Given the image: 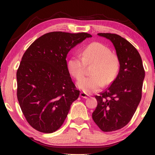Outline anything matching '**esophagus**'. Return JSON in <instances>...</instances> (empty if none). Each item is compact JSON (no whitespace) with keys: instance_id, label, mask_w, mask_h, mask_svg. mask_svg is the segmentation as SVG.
Wrapping results in <instances>:
<instances>
[{"instance_id":"esophagus-1","label":"esophagus","mask_w":155,"mask_h":155,"mask_svg":"<svg viewBox=\"0 0 155 155\" xmlns=\"http://www.w3.org/2000/svg\"><path fill=\"white\" fill-rule=\"evenodd\" d=\"M80 96L81 97V98H85L87 99L89 98V96L87 95V94H86L84 92H81L80 93Z\"/></svg>"}]
</instances>
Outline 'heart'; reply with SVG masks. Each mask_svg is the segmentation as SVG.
<instances>
[{
	"label": "heart",
	"instance_id": "obj_1",
	"mask_svg": "<svg viewBox=\"0 0 155 155\" xmlns=\"http://www.w3.org/2000/svg\"><path fill=\"white\" fill-rule=\"evenodd\" d=\"M94 64L91 75L77 83L80 90L85 94L98 91L103 86L109 85L116 77L120 68L118 58L111 53L110 49L98 42L89 44L81 51V57L72 56L68 61V68L76 79L80 80L85 75V64Z\"/></svg>",
	"mask_w": 155,
	"mask_h": 155
}]
</instances>
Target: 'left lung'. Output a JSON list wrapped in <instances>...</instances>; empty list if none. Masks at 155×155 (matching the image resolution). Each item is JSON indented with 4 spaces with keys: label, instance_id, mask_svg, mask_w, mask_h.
I'll return each instance as SVG.
<instances>
[{
    "label": "left lung",
    "instance_id": "left-lung-1",
    "mask_svg": "<svg viewBox=\"0 0 155 155\" xmlns=\"http://www.w3.org/2000/svg\"><path fill=\"white\" fill-rule=\"evenodd\" d=\"M114 44L120 70L111 85L95 98L98 102L92 114L94 122L104 132L120 129L134 115L141 98L145 77L142 60L134 46L117 34L98 33Z\"/></svg>",
    "mask_w": 155,
    "mask_h": 155
}]
</instances>
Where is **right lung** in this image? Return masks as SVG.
I'll return each mask as SVG.
<instances>
[{
    "label": "right lung",
    "mask_w": 155,
    "mask_h": 155,
    "mask_svg": "<svg viewBox=\"0 0 155 155\" xmlns=\"http://www.w3.org/2000/svg\"><path fill=\"white\" fill-rule=\"evenodd\" d=\"M91 37L51 32L37 39L23 54L16 74L17 97L26 120L37 130L53 133L64 122L80 94L68 71L67 54Z\"/></svg>",
    "instance_id": "right-lung-1"
}]
</instances>
